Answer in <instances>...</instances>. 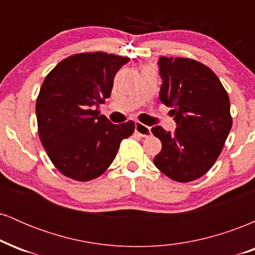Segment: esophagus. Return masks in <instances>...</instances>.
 <instances>
[{
	"mask_svg": "<svg viewBox=\"0 0 255 255\" xmlns=\"http://www.w3.org/2000/svg\"><path fill=\"white\" fill-rule=\"evenodd\" d=\"M135 131L142 137H147L151 135V128L147 127V126L140 124V122H135Z\"/></svg>",
	"mask_w": 255,
	"mask_h": 255,
	"instance_id": "34e87169",
	"label": "esophagus"
}]
</instances>
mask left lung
Here are the masks:
<instances>
[{
	"label": "left lung",
	"mask_w": 255,
	"mask_h": 255,
	"mask_svg": "<svg viewBox=\"0 0 255 255\" xmlns=\"http://www.w3.org/2000/svg\"><path fill=\"white\" fill-rule=\"evenodd\" d=\"M163 84L159 98L172 108L175 133L156 126L162 141L154 165L177 182H191L206 174L221 154L233 126L228 92L217 75L191 58L160 57Z\"/></svg>",
	"instance_id": "left-lung-1"
}]
</instances>
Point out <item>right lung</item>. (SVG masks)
<instances>
[{
    "label": "right lung",
    "mask_w": 255,
    "mask_h": 255,
    "mask_svg": "<svg viewBox=\"0 0 255 255\" xmlns=\"http://www.w3.org/2000/svg\"><path fill=\"white\" fill-rule=\"evenodd\" d=\"M129 60L81 52L64 58L44 79L36 103L38 134L64 176L81 182L101 176L122 140L133 134V121L114 125L95 109L110 97L116 73Z\"/></svg>",
    "instance_id": "add662e5"
}]
</instances>
